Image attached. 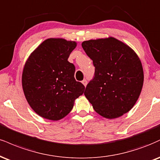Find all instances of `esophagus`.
<instances>
[{
  "mask_svg": "<svg viewBox=\"0 0 160 160\" xmlns=\"http://www.w3.org/2000/svg\"><path fill=\"white\" fill-rule=\"evenodd\" d=\"M82 83L83 84L84 86H86V85H87V80H82Z\"/></svg>",
  "mask_w": 160,
  "mask_h": 160,
  "instance_id": "obj_1",
  "label": "esophagus"
}]
</instances>
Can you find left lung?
I'll use <instances>...</instances> for the list:
<instances>
[{"label":"left lung","mask_w":160,"mask_h":160,"mask_svg":"<svg viewBox=\"0 0 160 160\" xmlns=\"http://www.w3.org/2000/svg\"><path fill=\"white\" fill-rule=\"evenodd\" d=\"M82 47L95 68V77L84 92L95 111L109 119L128 112L144 82L143 68L136 52L113 37L85 41Z\"/></svg>","instance_id":"1"}]
</instances>
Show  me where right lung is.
Wrapping results in <instances>:
<instances>
[{"label":"right lung","instance_id":"right-lung-1","mask_svg":"<svg viewBox=\"0 0 160 160\" xmlns=\"http://www.w3.org/2000/svg\"><path fill=\"white\" fill-rule=\"evenodd\" d=\"M77 42L48 38L32 52L22 73V88L29 105L39 116L52 121L72 111L85 90L74 79L75 67L68 59Z\"/></svg>","mask_w":160,"mask_h":160}]
</instances>
